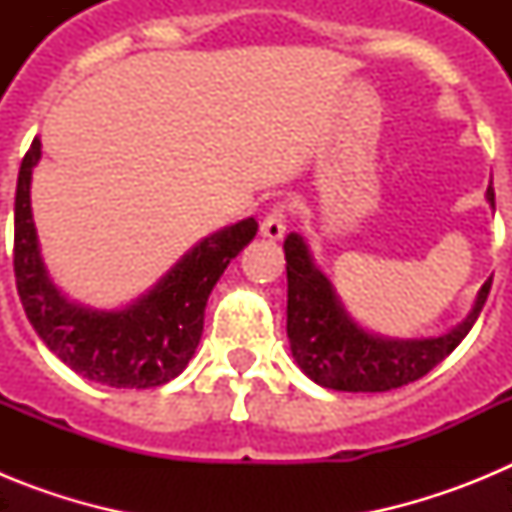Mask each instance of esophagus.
<instances>
[{
	"label": "esophagus",
	"instance_id": "34e87169",
	"mask_svg": "<svg viewBox=\"0 0 512 512\" xmlns=\"http://www.w3.org/2000/svg\"><path fill=\"white\" fill-rule=\"evenodd\" d=\"M259 233L264 235V238H269V241L284 238V233H287V205H284V202H277V205L266 212L264 220H261Z\"/></svg>",
	"mask_w": 512,
	"mask_h": 512
}]
</instances>
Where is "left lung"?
I'll list each match as a JSON object with an SVG mask.
<instances>
[{"label": "left lung", "mask_w": 512, "mask_h": 512, "mask_svg": "<svg viewBox=\"0 0 512 512\" xmlns=\"http://www.w3.org/2000/svg\"><path fill=\"white\" fill-rule=\"evenodd\" d=\"M495 207V189L487 187ZM287 259V338L302 372L338 392H390L431 372L464 341L490 295L492 279L477 292L472 312L449 333L433 338H384L361 328L315 266L300 233L284 241Z\"/></svg>", "instance_id": "obj_1"}]
</instances>
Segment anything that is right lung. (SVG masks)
Wrapping results in <instances>:
<instances>
[{"instance_id": "obj_1", "label": "right lung", "mask_w": 512, "mask_h": 512, "mask_svg": "<svg viewBox=\"0 0 512 512\" xmlns=\"http://www.w3.org/2000/svg\"><path fill=\"white\" fill-rule=\"evenodd\" d=\"M40 140L25 153L15 194V279L25 315L43 343L76 374L122 390L161 387L187 369L200 346L212 287L253 241L259 223L246 217L207 235L156 287L122 310H92L66 300L40 256L30 182Z\"/></svg>"}]
</instances>
